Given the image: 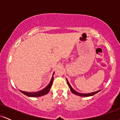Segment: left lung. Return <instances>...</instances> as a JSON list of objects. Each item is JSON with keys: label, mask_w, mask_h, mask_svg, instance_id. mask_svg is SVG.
<instances>
[{"label": "left lung", "mask_w": 120, "mask_h": 120, "mask_svg": "<svg viewBox=\"0 0 120 120\" xmlns=\"http://www.w3.org/2000/svg\"><path fill=\"white\" fill-rule=\"evenodd\" d=\"M66 80H67V84H68V86H69L70 88V91H71V92L72 93V94H75V95H78V96H82V97H88V96H93V95H95V94H97L98 92H99V91H100V90H99V91H96V92H92V93H89V94H80V93H79L78 92H76V91H75L73 89V88L71 87V86L69 82H68V80H67V79H66Z\"/></svg>", "instance_id": "8db88e82"}]
</instances>
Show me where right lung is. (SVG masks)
Returning <instances> with one entry per match:
<instances>
[{
	"label": "right lung",
	"instance_id": "obj_1",
	"mask_svg": "<svg viewBox=\"0 0 120 120\" xmlns=\"http://www.w3.org/2000/svg\"><path fill=\"white\" fill-rule=\"evenodd\" d=\"M53 75H54V73H53ZM53 75V76H52V79H51L50 82L49 84H48V86H46L45 88H44L43 90H41L40 91H38V92H24V91H20H20L21 92H22V94H24V95H26V96H28L29 97H39V96H43V95H45L49 92L51 87H52V84H53V82L54 80Z\"/></svg>",
	"mask_w": 120,
	"mask_h": 120
}]
</instances>
